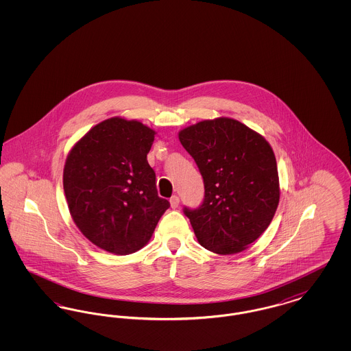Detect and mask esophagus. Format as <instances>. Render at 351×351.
I'll return each mask as SVG.
<instances>
[{
	"label": "esophagus",
	"mask_w": 351,
	"mask_h": 351,
	"mask_svg": "<svg viewBox=\"0 0 351 351\" xmlns=\"http://www.w3.org/2000/svg\"><path fill=\"white\" fill-rule=\"evenodd\" d=\"M169 202H171V208H172V209H176V208L179 206L180 199H179L176 195H173V196L169 199Z\"/></svg>",
	"instance_id": "1"
}]
</instances>
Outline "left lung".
Instances as JSON below:
<instances>
[{
    "label": "left lung",
    "instance_id": "left-lung-1",
    "mask_svg": "<svg viewBox=\"0 0 351 351\" xmlns=\"http://www.w3.org/2000/svg\"><path fill=\"white\" fill-rule=\"evenodd\" d=\"M179 139L204 179L202 204L197 209L184 208L199 243L219 255L246 250L267 229L280 199L269 143L228 117L188 126Z\"/></svg>",
    "mask_w": 351,
    "mask_h": 351
}]
</instances>
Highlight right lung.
<instances>
[{"mask_svg": "<svg viewBox=\"0 0 351 351\" xmlns=\"http://www.w3.org/2000/svg\"><path fill=\"white\" fill-rule=\"evenodd\" d=\"M155 132L135 119L113 117L93 126L71 149L63 171L68 209L97 247L128 255L150 241L169 208L158 196L147 154Z\"/></svg>", "mask_w": 351, "mask_h": 351, "instance_id": "right-lung-1", "label": "right lung"}]
</instances>
